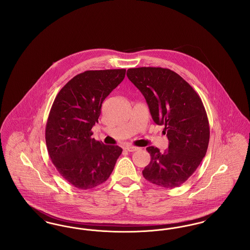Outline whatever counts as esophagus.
<instances>
[{"mask_svg": "<svg viewBox=\"0 0 250 250\" xmlns=\"http://www.w3.org/2000/svg\"><path fill=\"white\" fill-rule=\"evenodd\" d=\"M125 149L126 151H128V152H136V151L139 150L138 147H134V146H126Z\"/></svg>", "mask_w": 250, "mask_h": 250, "instance_id": "esophagus-1", "label": "esophagus"}]
</instances>
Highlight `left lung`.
Returning a JSON list of instances; mask_svg holds the SVG:
<instances>
[{"label": "left lung", "mask_w": 250, "mask_h": 250, "mask_svg": "<svg viewBox=\"0 0 250 250\" xmlns=\"http://www.w3.org/2000/svg\"><path fill=\"white\" fill-rule=\"evenodd\" d=\"M129 81L143 94L156 125H164L168 149L150 146L151 161L143 177L165 188L184 184L200 166L210 139L207 114L201 97L177 73L161 67L129 68Z\"/></svg>", "instance_id": "obj_1"}]
</instances>
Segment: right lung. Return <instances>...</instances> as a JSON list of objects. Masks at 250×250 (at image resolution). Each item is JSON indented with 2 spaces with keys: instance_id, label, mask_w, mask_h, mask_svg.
I'll return each mask as SVG.
<instances>
[{
  "instance_id": "1",
  "label": "right lung",
  "mask_w": 250,
  "mask_h": 250,
  "mask_svg": "<svg viewBox=\"0 0 250 250\" xmlns=\"http://www.w3.org/2000/svg\"><path fill=\"white\" fill-rule=\"evenodd\" d=\"M125 69L89 70L75 76L54 99L46 125L48 155L62 177L79 189H91L111 174L123 149L92 139L102 103Z\"/></svg>"
}]
</instances>
